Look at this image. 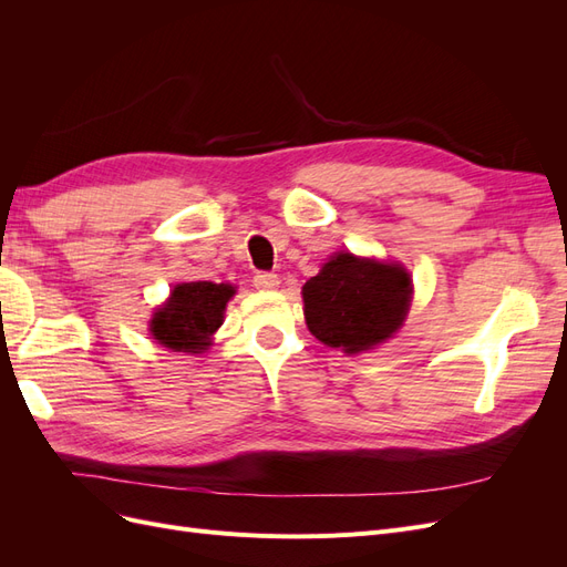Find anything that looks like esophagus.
<instances>
[{
	"instance_id": "1",
	"label": "esophagus",
	"mask_w": 567,
	"mask_h": 567,
	"mask_svg": "<svg viewBox=\"0 0 567 567\" xmlns=\"http://www.w3.org/2000/svg\"><path fill=\"white\" fill-rule=\"evenodd\" d=\"M252 286L260 290H274L279 286V277L274 271H257L252 277Z\"/></svg>"
}]
</instances>
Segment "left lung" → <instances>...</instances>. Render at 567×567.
Wrapping results in <instances>:
<instances>
[{
    "instance_id": "obj_1",
    "label": "left lung",
    "mask_w": 567,
    "mask_h": 567,
    "mask_svg": "<svg viewBox=\"0 0 567 567\" xmlns=\"http://www.w3.org/2000/svg\"><path fill=\"white\" fill-rule=\"evenodd\" d=\"M411 293L414 286L402 265L336 252L302 286L307 329L348 354L373 350L402 329Z\"/></svg>"
}]
</instances>
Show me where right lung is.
<instances>
[{"mask_svg":"<svg viewBox=\"0 0 567 567\" xmlns=\"http://www.w3.org/2000/svg\"><path fill=\"white\" fill-rule=\"evenodd\" d=\"M234 286L213 281L177 284L169 298L153 312L151 336L173 352L200 354L213 346V333L225 321Z\"/></svg>","mask_w":567,"mask_h":567,"instance_id":"right-lung-1","label":"right lung"}]
</instances>
